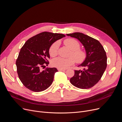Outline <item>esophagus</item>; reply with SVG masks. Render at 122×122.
I'll list each match as a JSON object with an SVG mask.
<instances>
[{
  "instance_id": "esophagus-1",
  "label": "esophagus",
  "mask_w": 122,
  "mask_h": 122,
  "mask_svg": "<svg viewBox=\"0 0 122 122\" xmlns=\"http://www.w3.org/2000/svg\"><path fill=\"white\" fill-rule=\"evenodd\" d=\"M58 71H66V69H60V68H58Z\"/></svg>"
}]
</instances>
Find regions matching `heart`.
<instances>
[{"label": "heart", "mask_w": 122, "mask_h": 122, "mask_svg": "<svg viewBox=\"0 0 122 122\" xmlns=\"http://www.w3.org/2000/svg\"><path fill=\"white\" fill-rule=\"evenodd\" d=\"M65 46L71 50L70 54V57L64 58L62 57H58L54 59L52 62V65L58 68L65 69L72 66L76 62L81 63L84 61L86 56L85 51L80 49V43L73 38H68L64 41ZM59 46L58 41H55L52 44L49 49L50 55L54 57L58 54V51Z\"/></svg>", "instance_id": "b5f03b06"}]
</instances>
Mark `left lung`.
Returning a JSON list of instances; mask_svg holds the SVG:
<instances>
[{
    "mask_svg": "<svg viewBox=\"0 0 122 122\" xmlns=\"http://www.w3.org/2000/svg\"><path fill=\"white\" fill-rule=\"evenodd\" d=\"M78 39L84 46L86 56L84 62L78 66L83 70H75L70 82L81 89L91 88L99 81L107 67L106 52L99 41L81 33L66 35Z\"/></svg>",
    "mask_w": 122,
    "mask_h": 122,
    "instance_id": "obj_1",
    "label": "left lung"
}]
</instances>
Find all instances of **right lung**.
<instances>
[{
	"mask_svg": "<svg viewBox=\"0 0 122 122\" xmlns=\"http://www.w3.org/2000/svg\"><path fill=\"white\" fill-rule=\"evenodd\" d=\"M61 34L44 31L38 34L25 43L19 52L16 65L19 79L30 90L40 92L46 90L52 84L56 68L41 67L49 64V49L56 41L65 37Z\"/></svg>",
	"mask_w": 122,
	"mask_h": 122,
	"instance_id": "1",
	"label": "right lung"
}]
</instances>
